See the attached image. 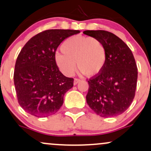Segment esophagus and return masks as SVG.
<instances>
[{"label":"esophagus","mask_w":151,"mask_h":151,"mask_svg":"<svg viewBox=\"0 0 151 151\" xmlns=\"http://www.w3.org/2000/svg\"><path fill=\"white\" fill-rule=\"evenodd\" d=\"M81 81L80 79H74V85H77L78 83H79Z\"/></svg>","instance_id":"obj_1"}]
</instances>
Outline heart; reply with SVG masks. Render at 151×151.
I'll return each instance as SVG.
<instances>
[{"label":"heart","instance_id":"1","mask_svg":"<svg viewBox=\"0 0 151 151\" xmlns=\"http://www.w3.org/2000/svg\"><path fill=\"white\" fill-rule=\"evenodd\" d=\"M63 53L55 55V63L59 70L71 77L77 68L88 77H96L104 69L107 60L106 48L101 41L85 36H73L60 46Z\"/></svg>","mask_w":151,"mask_h":151}]
</instances>
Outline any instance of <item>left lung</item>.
Returning <instances> with one entry per match:
<instances>
[{
	"instance_id": "obj_1",
	"label": "left lung",
	"mask_w": 151,
	"mask_h": 151,
	"mask_svg": "<svg viewBox=\"0 0 151 151\" xmlns=\"http://www.w3.org/2000/svg\"><path fill=\"white\" fill-rule=\"evenodd\" d=\"M83 34L100 40L107 51L104 69L88 81L86 102L102 117L121 115L130 106L137 88V67L132 50L111 32L86 30Z\"/></svg>"
}]
</instances>
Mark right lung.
Here are the masks:
<instances>
[{
  "label": "right lung",
  "instance_id": "add662e5",
  "mask_svg": "<svg viewBox=\"0 0 151 151\" xmlns=\"http://www.w3.org/2000/svg\"><path fill=\"white\" fill-rule=\"evenodd\" d=\"M79 30L49 29L33 36L16 60L14 83L18 103L27 113L45 117L57 112L74 79L60 72L55 63L59 45Z\"/></svg>",
  "mask_w": 151,
  "mask_h": 151
}]
</instances>
